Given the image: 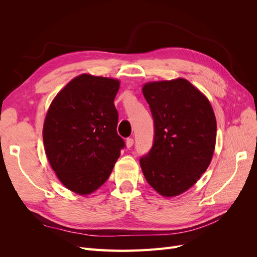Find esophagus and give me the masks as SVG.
Here are the masks:
<instances>
[{
  "label": "esophagus",
  "mask_w": 257,
  "mask_h": 257,
  "mask_svg": "<svg viewBox=\"0 0 257 257\" xmlns=\"http://www.w3.org/2000/svg\"><path fill=\"white\" fill-rule=\"evenodd\" d=\"M133 145H134V139L133 138H127L126 139V147L131 148V147H133Z\"/></svg>",
  "instance_id": "esophagus-1"
}]
</instances>
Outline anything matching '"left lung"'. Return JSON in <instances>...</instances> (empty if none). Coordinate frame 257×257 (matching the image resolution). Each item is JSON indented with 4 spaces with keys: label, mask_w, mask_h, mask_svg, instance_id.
<instances>
[{
    "label": "left lung",
    "mask_w": 257,
    "mask_h": 257,
    "mask_svg": "<svg viewBox=\"0 0 257 257\" xmlns=\"http://www.w3.org/2000/svg\"><path fill=\"white\" fill-rule=\"evenodd\" d=\"M154 123L153 145L139 160L146 180L163 196L189 190L211 162L216 121L207 97L188 80L146 83Z\"/></svg>",
    "instance_id": "obj_1"
}]
</instances>
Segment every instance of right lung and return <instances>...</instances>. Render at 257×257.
I'll list each match as a JSON object with an SVG mask.
<instances>
[{
	"label": "right lung",
	"instance_id": "1",
	"mask_svg": "<svg viewBox=\"0 0 257 257\" xmlns=\"http://www.w3.org/2000/svg\"><path fill=\"white\" fill-rule=\"evenodd\" d=\"M118 80L83 74L68 82L46 115L43 139L54 173L68 190L85 195L110 176L125 147L116 133Z\"/></svg>",
	"mask_w": 257,
	"mask_h": 257
}]
</instances>
